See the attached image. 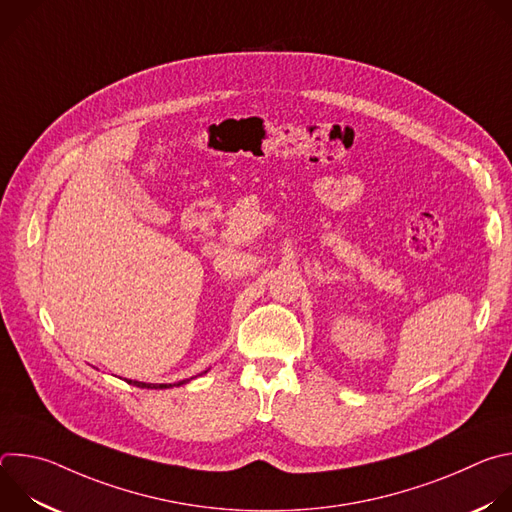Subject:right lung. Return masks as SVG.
I'll return each instance as SVG.
<instances>
[{"mask_svg":"<svg viewBox=\"0 0 512 512\" xmlns=\"http://www.w3.org/2000/svg\"><path fill=\"white\" fill-rule=\"evenodd\" d=\"M129 385H135V387H141V389H168V387H172V385H150V383H139V381H127ZM184 381H180V383H176V385H182Z\"/></svg>","mask_w":512,"mask_h":512,"instance_id":"add662e5","label":"right lung"}]
</instances>
